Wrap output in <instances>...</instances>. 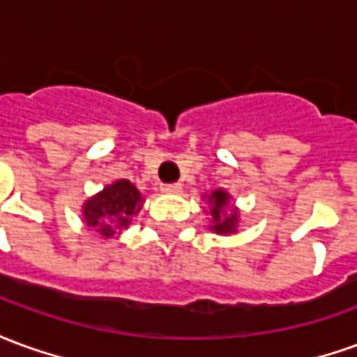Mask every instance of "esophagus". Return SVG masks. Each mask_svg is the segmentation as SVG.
<instances>
[{
	"label": "esophagus",
	"instance_id": "1",
	"mask_svg": "<svg viewBox=\"0 0 357 357\" xmlns=\"http://www.w3.org/2000/svg\"><path fill=\"white\" fill-rule=\"evenodd\" d=\"M160 189H162V193H179V191H181V185H179V183H164Z\"/></svg>",
	"mask_w": 357,
	"mask_h": 357
}]
</instances>
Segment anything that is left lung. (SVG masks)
Segmentation results:
<instances>
[{
	"label": "left lung",
	"instance_id": "obj_1",
	"mask_svg": "<svg viewBox=\"0 0 357 357\" xmlns=\"http://www.w3.org/2000/svg\"><path fill=\"white\" fill-rule=\"evenodd\" d=\"M210 201V216H212V224H214V231L216 233H233L235 231V227L239 224V216L231 212V214H227L225 212V206H227V202H229V195L222 191V189H218L214 193L208 197Z\"/></svg>",
	"mask_w": 357,
	"mask_h": 357
}]
</instances>
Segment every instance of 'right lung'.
<instances>
[{
	"label": "right lung",
	"mask_w": 357,
	"mask_h": 357,
	"mask_svg": "<svg viewBox=\"0 0 357 357\" xmlns=\"http://www.w3.org/2000/svg\"><path fill=\"white\" fill-rule=\"evenodd\" d=\"M139 191L128 179H118L112 185L84 204V216L89 227H95L105 237L124 231L132 224L133 214L141 210Z\"/></svg>",
	"instance_id": "add662e5"
}]
</instances>
